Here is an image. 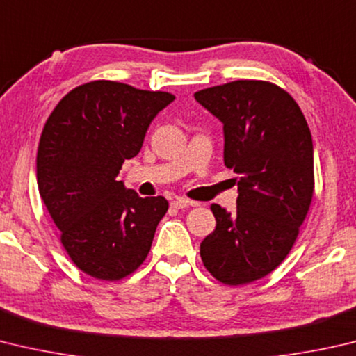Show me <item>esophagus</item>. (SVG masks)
I'll list each match as a JSON object with an SVG mask.
<instances>
[{"label":"esophagus","mask_w":356,"mask_h":356,"mask_svg":"<svg viewBox=\"0 0 356 356\" xmlns=\"http://www.w3.org/2000/svg\"><path fill=\"white\" fill-rule=\"evenodd\" d=\"M190 205H196V202H193V200H188L185 197H176L171 202V207H174V209H185V207H190Z\"/></svg>","instance_id":"1"}]
</instances>
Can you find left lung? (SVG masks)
I'll return each instance as SVG.
<instances>
[{"label":"left lung","instance_id":"left-lung-1","mask_svg":"<svg viewBox=\"0 0 356 356\" xmlns=\"http://www.w3.org/2000/svg\"><path fill=\"white\" fill-rule=\"evenodd\" d=\"M224 124V165L238 174L236 209L213 204L216 229L200 243L224 285L263 279L285 260L314 191L313 140L300 107L268 81H234L195 93Z\"/></svg>","mask_w":356,"mask_h":356}]
</instances>
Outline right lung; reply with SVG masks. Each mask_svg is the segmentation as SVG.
Returning <instances> with one entry per match:
<instances>
[{"label": "right lung", "instance_id": "obj_1", "mask_svg": "<svg viewBox=\"0 0 356 356\" xmlns=\"http://www.w3.org/2000/svg\"><path fill=\"white\" fill-rule=\"evenodd\" d=\"M174 99L166 92L93 81L63 96L44 122L38 193L71 261L95 279H124L149 254L168 200L140 197L116 176L124 160L140 152L151 121Z\"/></svg>", "mask_w": 356, "mask_h": 356}]
</instances>
